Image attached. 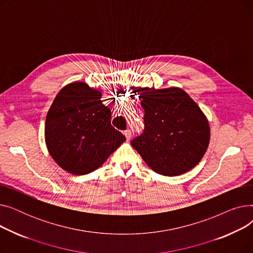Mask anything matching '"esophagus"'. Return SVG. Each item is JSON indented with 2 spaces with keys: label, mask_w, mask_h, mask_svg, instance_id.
Here are the masks:
<instances>
[{
  "label": "esophagus",
  "mask_w": 253,
  "mask_h": 253,
  "mask_svg": "<svg viewBox=\"0 0 253 253\" xmlns=\"http://www.w3.org/2000/svg\"><path fill=\"white\" fill-rule=\"evenodd\" d=\"M124 135L126 136L127 140H129V139L131 138V136H132V133H131V130H130V129H127V130H125V131H124Z\"/></svg>",
  "instance_id": "obj_1"
}]
</instances>
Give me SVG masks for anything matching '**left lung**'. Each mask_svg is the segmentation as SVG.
<instances>
[{
    "instance_id": "8db88e82",
    "label": "left lung",
    "mask_w": 253,
    "mask_h": 253,
    "mask_svg": "<svg viewBox=\"0 0 253 253\" xmlns=\"http://www.w3.org/2000/svg\"><path fill=\"white\" fill-rule=\"evenodd\" d=\"M133 93L144 110L142 133L131 144L155 172L179 175L203 158L210 139L207 118L180 88H139Z\"/></svg>"
}]
</instances>
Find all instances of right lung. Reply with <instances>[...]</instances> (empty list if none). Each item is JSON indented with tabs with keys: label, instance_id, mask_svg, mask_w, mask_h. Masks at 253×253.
Masks as SVG:
<instances>
[{
	"label": "right lung",
	"instance_id": "obj_1",
	"mask_svg": "<svg viewBox=\"0 0 253 253\" xmlns=\"http://www.w3.org/2000/svg\"><path fill=\"white\" fill-rule=\"evenodd\" d=\"M100 98L99 91L75 82L59 91L47 114L48 151L72 174L96 170L126 140L111 125V110Z\"/></svg>",
	"mask_w": 253,
	"mask_h": 253
}]
</instances>
